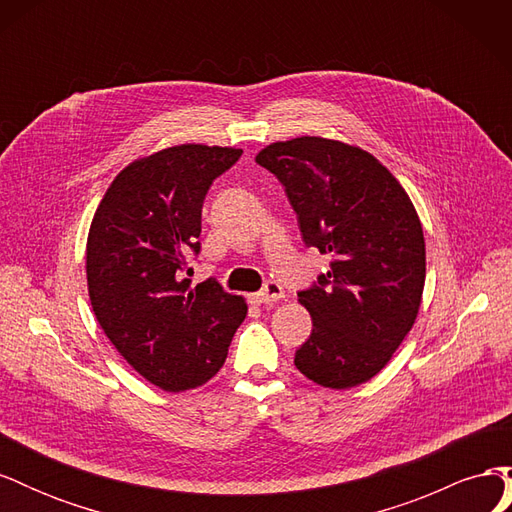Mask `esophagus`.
Here are the masks:
<instances>
[{
    "instance_id": "esophagus-1",
    "label": "esophagus",
    "mask_w": 512,
    "mask_h": 512,
    "mask_svg": "<svg viewBox=\"0 0 512 512\" xmlns=\"http://www.w3.org/2000/svg\"><path fill=\"white\" fill-rule=\"evenodd\" d=\"M280 299H284V288L277 284V282H267L265 288L254 294V303L256 305H269V303H275V301H280Z\"/></svg>"
}]
</instances>
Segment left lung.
<instances>
[{
  "instance_id": "obj_1",
  "label": "left lung",
  "mask_w": 512,
  "mask_h": 512,
  "mask_svg": "<svg viewBox=\"0 0 512 512\" xmlns=\"http://www.w3.org/2000/svg\"><path fill=\"white\" fill-rule=\"evenodd\" d=\"M256 162L284 185L307 247L331 256L299 292L312 335L294 365L327 389L374 378L412 329L425 286V237L410 196L371 153L301 136Z\"/></svg>"
}]
</instances>
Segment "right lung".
<instances>
[{
  "label": "right lung",
  "mask_w": 512,
  "mask_h": 512,
  "mask_svg": "<svg viewBox=\"0 0 512 512\" xmlns=\"http://www.w3.org/2000/svg\"><path fill=\"white\" fill-rule=\"evenodd\" d=\"M241 153L192 143L134 160L89 228L94 314L123 359L164 391L196 389L218 374L247 314L239 294L215 280L192 288L185 277L188 258L200 252L205 196Z\"/></svg>",
  "instance_id": "1"
}]
</instances>
